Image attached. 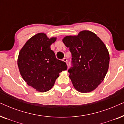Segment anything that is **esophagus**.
I'll list each match as a JSON object with an SVG mask.
<instances>
[{
	"label": "esophagus",
	"mask_w": 124,
	"mask_h": 124,
	"mask_svg": "<svg viewBox=\"0 0 124 124\" xmlns=\"http://www.w3.org/2000/svg\"><path fill=\"white\" fill-rule=\"evenodd\" d=\"M62 62H66V63H67V62H68V60L66 58H64L63 59H62Z\"/></svg>",
	"instance_id": "34e87169"
}]
</instances>
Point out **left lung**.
Returning <instances> with one entry per match:
<instances>
[{
	"label": "left lung",
	"instance_id": "8db88e82",
	"mask_svg": "<svg viewBox=\"0 0 124 124\" xmlns=\"http://www.w3.org/2000/svg\"><path fill=\"white\" fill-rule=\"evenodd\" d=\"M72 53L73 67L68 70L74 87L82 93L94 90L108 72L109 54L102 40L93 32L83 30L62 39Z\"/></svg>",
	"mask_w": 124,
	"mask_h": 124
}]
</instances>
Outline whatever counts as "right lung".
<instances>
[{"mask_svg": "<svg viewBox=\"0 0 124 124\" xmlns=\"http://www.w3.org/2000/svg\"><path fill=\"white\" fill-rule=\"evenodd\" d=\"M56 39L49 38L44 33L37 34L25 43L18 54L20 74L29 86L39 92L50 90L59 73L67 69L65 62L57 59L51 49Z\"/></svg>", "mask_w": 124, "mask_h": 124, "instance_id": "right-lung-1", "label": "right lung"}]
</instances>
